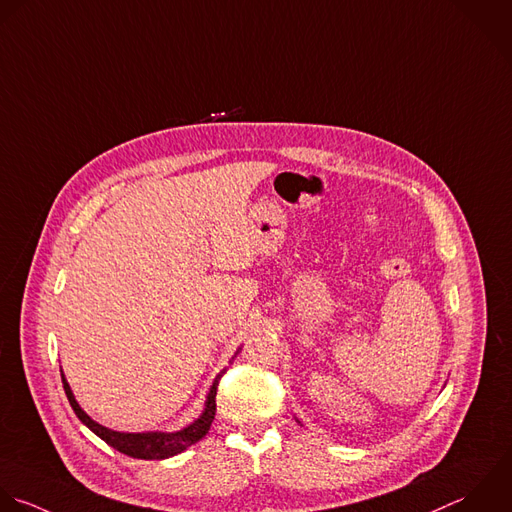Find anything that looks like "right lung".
I'll return each instance as SVG.
<instances>
[{
	"mask_svg": "<svg viewBox=\"0 0 512 512\" xmlns=\"http://www.w3.org/2000/svg\"><path fill=\"white\" fill-rule=\"evenodd\" d=\"M225 369L217 375V379L213 381V387L207 395V403H205V411L201 413V417L189 425L187 429L179 431V433H117V431H111V429H105L101 425H97L93 419H89L81 407L77 405V401L73 399V393L69 389V385L65 383L63 375H61V381H63V389H65V395H67V401L73 409V413L77 415V419L87 427L91 429L99 439H103L109 447H113L115 451L127 455V457H133V459H145V461H153V459H167V457H173V455H179L183 453L187 447L195 445L199 439H203L215 419V409H217V403H215V397H217V387H219V381L223 377Z\"/></svg>",
	"mask_w": 512,
	"mask_h": 512,
	"instance_id": "obj_1",
	"label": "right lung"
}]
</instances>
